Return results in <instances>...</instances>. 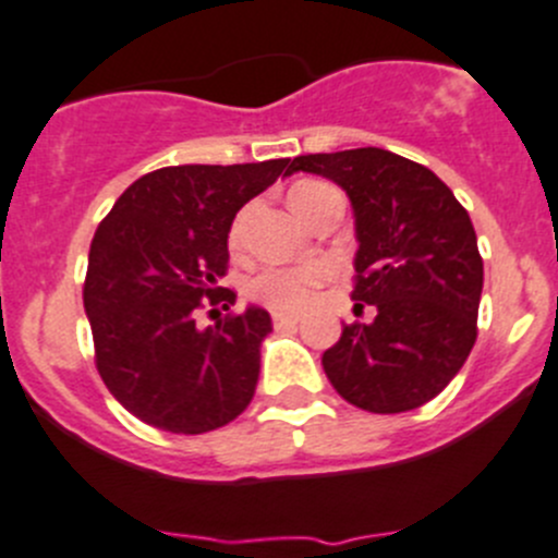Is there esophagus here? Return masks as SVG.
<instances>
[{
  "instance_id": "esophagus-1",
  "label": "esophagus",
  "mask_w": 558,
  "mask_h": 558,
  "mask_svg": "<svg viewBox=\"0 0 558 558\" xmlns=\"http://www.w3.org/2000/svg\"><path fill=\"white\" fill-rule=\"evenodd\" d=\"M272 322H275V327H294L296 322H300V316H296V314H283V311H275Z\"/></svg>"
}]
</instances>
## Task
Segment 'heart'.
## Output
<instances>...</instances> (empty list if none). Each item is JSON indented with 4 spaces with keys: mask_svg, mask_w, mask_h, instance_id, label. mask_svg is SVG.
I'll return each instance as SVG.
<instances>
[{
    "mask_svg": "<svg viewBox=\"0 0 558 558\" xmlns=\"http://www.w3.org/2000/svg\"><path fill=\"white\" fill-rule=\"evenodd\" d=\"M319 181H303L291 190L289 197L305 195V192L319 190ZM239 231H242V222H236L231 231V239L236 242ZM327 278L325 264H300V267H269L262 275H255L253 296L258 303L269 305L275 311H300L308 305V300L314 296L316 286Z\"/></svg>",
    "mask_w": 558,
    "mask_h": 558,
    "instance_id": "1",
    "label": "heart"
}]
</instances>
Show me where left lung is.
<instances>
[{
    "label": "left lung",
    "instance_id": "1",
    "mask_svg": "<svg viewBox=\"0 0 558 558\" xmlns=\"http://www.w3.org/2000/svg\"><path fill=\"white\" fill-rule=\"evenodd\" d=\"M300 170L350 197L352 300L377 311L368 325L343 327L322 355L327 379L368 413L421 408L457 377L476 341L484 267L471 217L429 168L385 148L296 156L289 175Z\"/></svg>",
    "mask_w": 558,
    "mask_h": 558
}]
</instances>
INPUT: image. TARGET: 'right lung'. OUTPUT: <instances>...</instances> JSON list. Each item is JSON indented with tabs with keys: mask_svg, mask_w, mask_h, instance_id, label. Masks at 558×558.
<instances>
[{
	"mask_svg": "<svg viewBox=\"0 0 558 558\" xmlns=\"http://www.w3.org/2000/svg\"><path fill=\"white\" fill-rule=\"evenodd\" d=\"M289 159L179 165L134 181L104 217L87 255L85 314L96 366L118 402L156 429L203 435L244 413L272 319L258 305L220 316V289L239 208L262 195ZM203 304L211 328H197Z\"/></svg>",
	"mask_w": 558,
	"mask_h": 558,
	"instance_id": "right-lung-1",
	"label": "right lung"
}]
</instances>
